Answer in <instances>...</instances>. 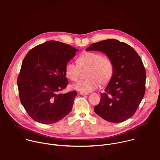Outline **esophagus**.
Instances as JSON below:
<instances>
[{"mask_svg": "<svg viewBox=\"0 0 160 160\" xmlns=\"http://www.w3.org/2000/svg\"><path fill=\"white\" fill-rule=\"evenodd\" d=\"M80 94H81V95H82V96H86V95H88V92H82V91H81V92H80Z\"/></svg>", "mask_w": 160, "mask_h": 160, "instance_id": "1", "label": "esophagus"}]
</instances>
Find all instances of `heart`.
Instances as JSON below:
<instances>
[{"mask_svg": "<svg viewBox=\"0 0 160 160\" xmlns=\"http://www.w3.org/2000/svg\"><path fill=\"white\" fill-rule=\"evenodd\" d=\"M78 64L72 61L67 62L65 72L72 81H78L81 77V70L88 69L85 80L73 86L74 89L85 92L96 90L99 84H106L111 79L114 73V64L112 59L100 53L86 52L77 60Z\"/></svg>", "mask_w": 160, "mask_h": 160, "instance_id": "obj_1", "label": "heart"}]
</instances>
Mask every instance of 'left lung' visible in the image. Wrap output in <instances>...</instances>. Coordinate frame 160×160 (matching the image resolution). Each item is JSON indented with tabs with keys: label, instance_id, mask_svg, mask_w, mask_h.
Listing matches in <instances>:
<instances>
[{
	"label": "left lung",
	"instance_id": "left-lung-1",
	"mask_svg": "<svg viewBox=\"0 0 160 160\" xmlns=\"http://www.w3.org/2000/svg\"><path fill=\"white\" fill-rule=\"evenodd\" d=\"M86 51H101L114 64V73L94 110L104 119L121 122L131 118L145 92L146 71L141 58L126 43L107 39L92 44Z\"/></svg>",
	"mask_w": 160,
	"mask_h": 160
}]
</instances>
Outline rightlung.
Masks as SVG:
<instances>
[{
    "mask_svg": "<svg viewBox=\"0 0 160 160\" xmlns=\"http://www.w3.org/2000/svg\"><path fill=\"white\" fill-rule=\"evenodd\" d=\"M78 51L70 45L49 41L32 48L24 58L18 79L19 98L34 121L52 124L71 111L77 92L59 91L68 84L66 65Z\"/></svg>",
    "mask_w": 160,
    "mask_h": 160,
    "instance_id": "add662e5",
    "label": "right lung"
}]
</instances>
